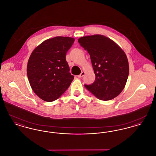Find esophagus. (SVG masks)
<instances>
[{
    "instance_id": "34e87169",
    "label": "esophagus",
    "mask_w": 156,
    "mask_h": 156,
    "mask_svg": "<svg viewBox=\"0 0 156 156\" xmlns=\"http://www.w3.org/2000/svg\"><path fill=\"white\" fill-rule=\"evenodd\" d=\"M84 75H85V72H82L81 73V74L78 75V78H82V76H84Z\"/></svg>"
}]
</instances>
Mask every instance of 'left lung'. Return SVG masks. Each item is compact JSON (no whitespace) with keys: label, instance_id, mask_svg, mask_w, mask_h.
I'll return each instance as SVG.
<instances>
[{"label":"left lung","instance_id":"left-lung-1","mask_svg":"<svg viewBox=\"0 0 156 156\" xmlns=\"http://www.w3.org/2000/svg\"><path fill=\"white\" fill-rule=\"evenodd\" d=\"M89 54L95 80L87 89L97 98L108 101L118 96L124 89L129 73L126 54L108 37L96 34L78 40Z\"/></svg>","mask_w":156,"mask_h":156}]
</instances>
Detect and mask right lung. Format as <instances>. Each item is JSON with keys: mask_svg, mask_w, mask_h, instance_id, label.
I'll return each instance as SVG.
<instances>
[{"mask_svg": "<svg viewBox=\"0 0 156 156\" xmlns=\"http://www.w3.org/2000/svg\"><path fill=\"white\" fill-rule=\"evenodd\" d=\"M74 41L71 37H54L45 40L31 54L27 77L33 90L42 100L50 102L57 99L74 80L66 57Z\"/></svg>", "mask_w": 156, "mask_h": 156, "instance_id": "1", "label": "right lung"}]
</instances>
